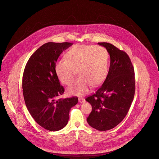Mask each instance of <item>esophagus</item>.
Wrapping results in <instances>:
<instances>
[{
  "label": "esophagus",
  "instance_id": "obj_1",
  "mask_svg": "<svg viewBox=\"0 0 159 159\" xmlns=\"http://www.w3.org/2000/svg\"><path fill=\"white\" fill-rule=\"evenodd\" d=\"M78 101H79V102H80V103H83L85 102V99L83 98H79Z\"/></svg>",
  "mask_w": 159,
  "mask_h": 159
}]
</instances>
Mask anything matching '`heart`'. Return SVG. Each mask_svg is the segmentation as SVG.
I'll return each mask as SVG.
<instances>
[{
  "label": "heart",
  "instance_id": "1",
  "mask_svg": "<svg viewBox=\"0 0 159 159\" xmlns=\"http://www.w3.org/2000/svg\"><path fill=\"white\" fill-rule=\"evenodd\" d=\"M66 60H58L54 66L59 81L70 84L76 71L80 76L68 89L70 95L81 96L88 93L89 86L97 87L106 80L108 71V53L104 48L77 44L65 53Z\"/></svg>",
  "mask_w": 159,
  "mask_h": 159
}]
</instances>
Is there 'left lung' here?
Instances as JSON below:
<instances>
[{
	"instance_id": "8db88e82",
	"label": "left lung",
	"mask_w": 159,
	"mask_h": 159,
	"mask_svg": "<svg viewBox=\"0 0 159 159\" xmlns=\"http://www.w3.org/2000/svg\"><path fill=\"white\" fill-rule=\"evenodd\" d=\"M110 57L109 71L104 83L86 98L92 106L88 124L104 131L117 126L126 116L135 93V76L131 61L125 51L113 44L99 43Z\"/></svg>"
}]
</instances>
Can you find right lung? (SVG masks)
I'll use <instances>...</instances> for the list:
<instances>
[{
    "instance_id": "add662e5",
    "label": "right lung",
    "mask_w": 159,
    "mask_h": 159,
    "mask_svg": "<svg viewBox=\"0 0 159 159\" xmlns=\"http://www.w3.org/2000/svg\"><path fill=\"white\" fill-rule=\"evenodd\" d=\"M71 45L67 42L43 44L30 57L23 72L22 88L26 107L38 124L51 131L67 125L70 110L78 102L77 97L58 98L65 89L54 70L60 55Z\"/></svg>"
}]
</instances>
